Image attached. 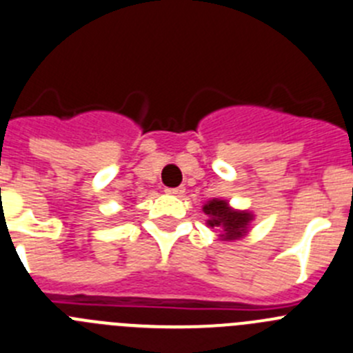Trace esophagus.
<instances>
[{
    "mask_svg": "<svg viewBox=\"0 0 353 353\" xmlns=\"http://www.w3.org/2000/svg\"><path fill=\"white\" fill-rule=\"evenodd\" d=\"M184 192H186V190H184L183 186H179V188H165V193H167V195L183 196Z\"/></svg>",
    "mask_w": 353,
    "mask_h": 353,
    "instance_id": "34e87169",
    "label": "esophagus"
}]
</instances>
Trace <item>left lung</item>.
<instances>
[{"mask_svg":"<svg viewBox=\"0 0 353 353\" xmlns=\"http://www.w3.org/2000/svg\"><path fill=\"white\" fill-rule=\"evenodd\" d=\"M203 212L209 216L207 225L210 228L221 230L223 240H239L249 232V225L254 219L251 212L247 210H236L230 207L226 200L212 199L203 205Z\"/></svg>","mask_w":353,"mask_h":353,"instance_id":"left-lung-1","label":"left lung"}]
</instances>
